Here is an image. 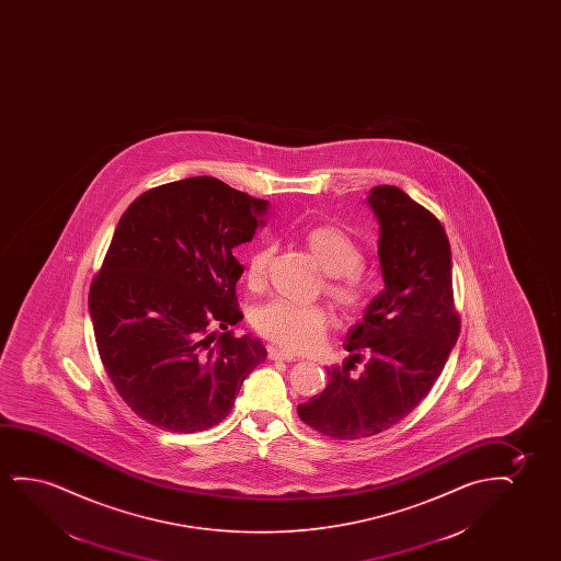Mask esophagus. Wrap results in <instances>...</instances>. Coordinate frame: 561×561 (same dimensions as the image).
<instances>
[{
    "label": "esophagus",
    "mask_w": 561,
    "mask_h": 561,
    "mask_svg": "<svg viewBox=\"0 0 561 561\" xmlns=\"http://www.w3.org/2000/svg\"><path fill=\"white\" fill-rule=\"evenodd\" d=\"M268 356L272 360H297L299 356L297 354L291 353V351H287V348H282V346H270Z\"/></svg>",
    "instance_id": "34e87169"
}]
</instances>
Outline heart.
<instances>
[{"instance_id":"1","label":"heart","mask_w":561,"mask_h":561,"mask_svg":"<svg viewBox=\"0 0 561 561\" xmlns=\"http://www.w3.org/2000/svg\"><path fill=\"white\" fill-rule=\"evenodd\" d=\"M312 261L323 270V293L343 312H356L368 299V277L362 270V251L345 230L333 224H318L302 233ZM272 245L259 247L247 261V284L259 287L266 276ZM254 330L262 337L293 351L314 348L330 330L331 312L322 305H295L289 300L274 299L264 302L253 312Z\"/></svg>"}]
</instances>
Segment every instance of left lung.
I'll use <instances>...</instances> for the list:
<instances>
[{"label": "left lung", "instance_id": "left-lung-1", "mask_svg": "<svg viewBox=\"0 0 561 561\" xmlns=\"http://www.w3.org/2000/svg\"><path fill=\"white\" fill-rule=\"evenodd\" d=\"M368 205L379 222L385 289L346 333L348 360L328 368V387L297 408L312 430L343 440L404 420L437 381L460 333L445 228L394 185L369 190ZM364 353L365 369L353 377L347 369Z\"/></svg>", "mask_w": 561, "mask_h": 561}]
</instances>
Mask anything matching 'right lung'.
<instances>
[{"mask_svg":"<svg viewBox=\"0 0 561 561\" xmlns=\"http://www.w3.org/2000/svg\"><path fill=\"white\" fill-rule=\"evenodd\" d=\"M266 213L268 201L195 176L141 193L121 216L88 305L101 362L141 420L210 430L266 360L259 339L230 331L243 320L233 249Z\"/></svg>","mask_w":561,"mask_h":561,"instance_id":"add662e5","label":"right lung"}]
</instances>
